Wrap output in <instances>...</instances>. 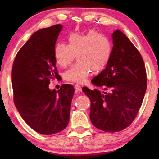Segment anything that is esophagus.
<instances>
[{
	"label": "esophagus",
	"instance_id": "34e87169",
	"mask_svg": "<svg viewBox=\"0 0 159 159\" xmlns=\"http://www.w3.org/2000/svg\"><path fill=\"white\" fill-rule=\"evenodd\" d=\"M75 89L77 91V92H80V91L82 90V88L81 86L79 84H76L75 85Z\"/></svg>",
	"mask_w": 159,
	"mask_h": 159
}]
</instances>
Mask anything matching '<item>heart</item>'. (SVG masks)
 <instances>
[{"instance_id":"1","label":"heart","mask_w":159,"mask_h":159,"mask_svg":"<svg viewBox=\"0 0 159 159\" xmlns=\"http://www.w3.org/2000/svg\"><path fill=\"white\" fill-rule=\"evenodd\" d=\"M68 42H59L54 48L56 63L61 67L69 65L76 55L78 61L64 74L66 81L85 83L92 70L101 71L109 62L112 43L105 35L95 30L85 34H71Z\"/></svg>"}]
</instances>
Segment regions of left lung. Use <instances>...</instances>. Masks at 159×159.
Masks as SVG:
<instances>
[{
	"label": "left lung",
	"instance_id": "8db88e82",
	"mask_svg": "<svg viewBox=\"0 0 159 159\" xmlns=\"http://www.w3.org/2000/svg\"><path fill=\"white\" fill-rule=\"evenodd\" d=\"M112 38L109 62L92 80L94 85L106 92L83 89L90 99L91 122L97 128L109 133L121 131L133 123L147 85L144 60L138 49L120 30L115 31Z\"/></svg>",
	"mask_w": 159,
	"mask_h": 159
}]
</instances>
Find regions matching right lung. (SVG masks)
Returning a JSON list of instances; mask_svg holds the SVG:
<instances>
[{"label":"right lung","instance_id":"1","mask_svg":"<svg viewBox=\"0 0 159 159\" xmlns=\"http://www.w3.org/2000/svg\"><path fill=\"white\" fill-rule=\"evenodd\" d=\"M61 25L41 29L19 50L13 62L14 103L24 120L43 134L59 133L68 125L74 88L64 84L50 90V79L60 76L54 48Z\"/></svg>","mask_w":159,"mask_h":159}]
</instances>
